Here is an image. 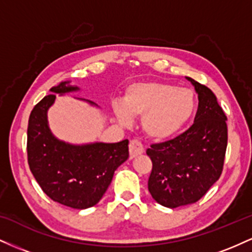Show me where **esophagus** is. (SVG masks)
Returning a JSON list of instances; mask_svg holds the SVG:
<instances>
[{
	"label": "esophagus",
	"instance_id": "1",
	"mask_svg": "<svg viewBox=\"0 0 252 252\" xmlns=\"http://www.w3.org/2000/svg\"><path fill=\"white\" fill-rule=\"evenodd\" d=\"M144 153V147L143 144L137 140H132L130 141L129 144V154H130V158H134L137 155H141Z\"/></svg>",
	"mask_w": 252,
	"mask_h": 252
}]
</instances>
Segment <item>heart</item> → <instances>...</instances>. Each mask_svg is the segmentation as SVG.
<instances>
[{"label":"heart","instance_id":"1","mask_svg":"<svg viewBox=\"0 0 252 252\" xmlns=\"http://www.w3.org/2000/svg\"><path fill=\"white\" fill-rule=\"evenodd\" d=\"M196 97L193 90L176 84L149 80L129 85L124 104L114 103L117 120L123 126L132 116L142 117L144 134L154 141H166L178 134L194 116Z\"/></svg>","mask_w":252,"mask_h":252}]
</instances>
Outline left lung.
I'll list each match as a JSON object with an SVG mask.
<instances>
[{
  "label": "left lung",
  "mask_w": 252,
  "mask_h": 252,
  "mask_svg": "<svg viewBox=\"0 0 252 252\" xmlns=\"http://www.w3.org/2000/svg\"><path fill=\"white\" fill-rule=\"evenodd\" d=\"M187 79L198 94L194 123L184 134L152 144L148 189L156 202L175 209L193 204L220 178L227 146L226 115L207 86Z\"/></svg>",
  "instance_id": "8db88e82"
}]
</instances>
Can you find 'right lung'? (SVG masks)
<instances>
[{
    "mask_svg": "<svg viewBox=\"0 0 252 252\" xmlns=\"http://www.w3.org/2000/svg\"><path fill=\"white\" fill-rule=\"evenodd\" d=\"M78 90L70 82H63L34 106L28 121L27 154L32 174L52 200L84 210L102 199L115 170L129 158V141L77 146L58 140L48 126V109L56 100V94Z\"/></svg>",
    "mask_w": 252,
    "mask_h": 252,
    "instance_id": "right-lung-1",
    "label": "right lung"
}]
</instances>
